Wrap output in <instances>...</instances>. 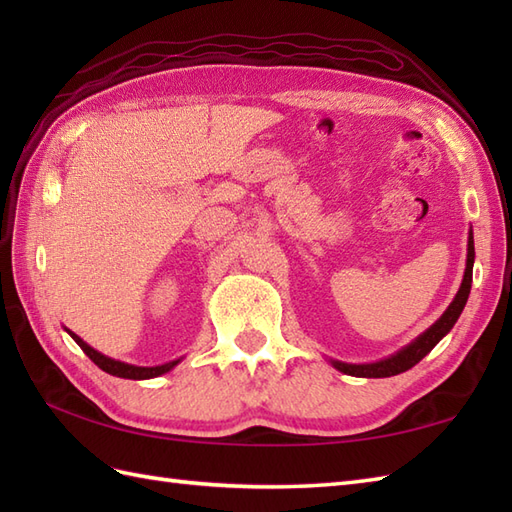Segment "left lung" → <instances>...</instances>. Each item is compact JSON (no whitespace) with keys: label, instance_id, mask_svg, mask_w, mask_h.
Instances as JSON below:
<instances>
[{"label":"left lung","instance_id":"8db88e82","mask_svg":"<svg viewBox=\"0 0 512 512\" xmlns=\"http://www.w3.org/2000/svg\"><path fill=\"white\" fill-rule=\"evenodd\" d=\"M473 262H475V246H473V231H469V244H466V268H464V277L458 295L453 297L449 303V308L444 310L442 317L431 325L429 330H424L420 336H416L409 345L402 347L396 354H391L387 358H380L376 363H341V361H332V367L339 369V372L347 376H356V378H387V376H396L407 372L416 363H420L424 356H427L433 347H436L444 336L451 332L455 321L460 319V314L466 306V299L471 295V284H473Z\"/></svg>","mask_w":512,"mask_h":512}]
</instances>
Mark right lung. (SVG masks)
<instances>
[{"mask_svg": "<svg viewBox=\"0 0 512 512\" xmlns=\"http://www.w3.org/2000/svg\"><path fill=\"white\" fill-rule=\"evenodd\" d=\"M65 332H68L72 339L76 341V345L81 347V350L90 356V361L94 365H99L103 372L112 374V376H118V378H129V380H147V378H156V376H162L171 372L173 367H176L182 358H176V361H169L165 365H154V367H140V365H129V363H123V361H116V358H110L101 354L99 350H94L92 345L85 343L81 336H76L74 332H70L68 328H65Z\"/></svg>", "mask_w": 512, "mask_h": 512, "instance_id": "1", "label": "right lung"}]
</instances>
